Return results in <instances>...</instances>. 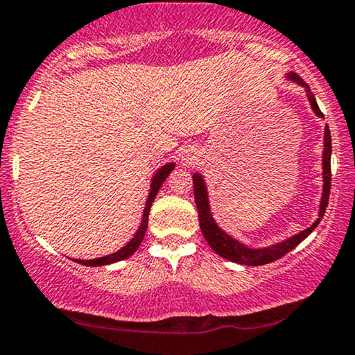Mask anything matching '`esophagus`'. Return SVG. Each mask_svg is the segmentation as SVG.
<instances>
[{
    "label": "esophagus",
    "mask_w": 355,
    "mask_h": 355,
    "mask_svg": "<svg viewBox=\"0 0 355 355\" xmlns=\"http://www.w3.org/2000/svg\"><path fill=\"white\" fill-rule=\"evenodd\" d=\"M183 162H185V164H193V162H195V155L185 154V155H183Z\"/></svg>",
    "instance_id": "1"
}]
</instances>
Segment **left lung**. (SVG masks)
<instances>
[{"label":"left lung","mask_w":355,"mask_h":355,"mask_svg":"<svg viewBox=\"0 0 355 355\" xmlns=\"http://www.w3.org/2000/svg\"><path fill=\"white\" fill-rule=\"evenodd\" d=\"M288 78L293 80L302 85V87L306 88L308 92V100L311 103L313 111L318 116H322L320 106H318L316 98L311 93V89L306 83L303 82L302 77H298L297 73H290ZM331 132L329 128L326 125L324 131V152H322V177H324V188H322V198L320 205V214L313 226H309L308 230H304L300 234L293 236L291 239H286L284 242H278L275 245H270V248L266 249H249L245 245H242L241 242H237L226 234V232L219 230L214 223V219L211 218V211L208 205V193H206V187L203 178L200 175H193V193H195V203L196 209H198V218H200V227L201 232H203L206 242L209 244V248L214 250L218 255H221L223 259L231 260V262L242 263V266H266V263H270L273 260H278L284 257L285 254H288L291 249H295L300 242L306 239V237L315 231V227L320 224V221L324 216L327 201H329V193H331Z\"/></svg>","instance_id":"8db88e82"}]
</instances>
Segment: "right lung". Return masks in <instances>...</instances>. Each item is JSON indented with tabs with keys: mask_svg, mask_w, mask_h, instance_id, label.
Segmentation results:
<instances>
[{
	"mask_svg": "<svg viewBox=\"0 0 355 355\" xmlns=\"http://www.w3.org/2000/svg\"><path fill=\"white\" fill-rule=\"evenodd\" d=\"M172 170H173V164H167V165H164V167L155 173L154 180H152V185H150V193H149V198H147V203H146V209H144V216H142L141 227H139V231L136 232V236L132 237L131 242H128V244H125L121 250H118V252H114V254H111V255H106V257L93 259V260H78L77 259V260H75V262L82 263V266H92V267L107 266V263L119 262V260L128 259L129 255H132L134 252H136L139 245H141L142 239H144V234H146V231H147V223H149V211H150L152 203H154V200H155L157 191H159V188L162 187L164 180L168 177V173L172 172Z\"/></svg>",
	"mask_w": 355,
	"mask_h": 355,
	"instance_id": "1",
	"label": "right lung"
}]
</instances>
